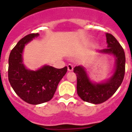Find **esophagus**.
I'll return each instance as SVG.
<instances>
[{"mask_svg": "<svg viewBox=\"0 0 132 132\" xmlns=\"http://www.w3.org/2000/svg\"><path fill=\"white\" fill-rule=\"evenodd\" d=\"M67 70H68V71L69 72L73 71V65H71V64H69V65H67Z\"/></svg>", "mask_w": 132, "mask_h": 132, "instance_id": "esophagus-1", "label": "esophagus"}]
</instances>
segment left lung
Listing matches in <instances>:
<instances>
[{
  "instance_id": "obj_1",
  "label": "left lung",
  "mask_w": 132,
  "mask_h": 132,
  "mask_svg": "<svg viewBox=\"0 0 132 132\" xmlns=\"http://www.w3.org/2000/svg\"><path fill=\"white\" fill-rule=\"evenodd\" d=\"M106 37L107 48L99 50L98 52L114 57L115 67L112 75L105 81L95 82L90 80L83 66H76L73 70L77 74L79 96L82 101L94 104L102 103L111 97L121 85L125 74L126 57L123 48L112 34L106 33Z\"/></svg>"
}]
</instances>
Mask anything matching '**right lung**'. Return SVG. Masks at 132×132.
I'll use <instances>...</instances> for the list:
<instances>
[{"label":"right lung","mask_w":132,"mask_h":132,"mask_svg":"<svg viewBox=\"0 0 132 132\" xmlns=\"http://www.w3.org/2000/svg\"><path fill=\"white\" fill-rule=\"evenodd\" d=\"M39 34H30L21 39L12 50L9 59V80L16 94L30 104H39L53 97L57 85L66 74L67 67L56 69L45 65L34 71L23 63L25 45Z\"/></svg>","instance_id":"add662e5"}]
</instances>
